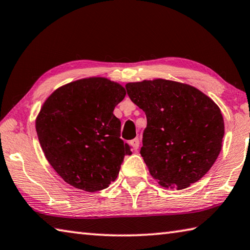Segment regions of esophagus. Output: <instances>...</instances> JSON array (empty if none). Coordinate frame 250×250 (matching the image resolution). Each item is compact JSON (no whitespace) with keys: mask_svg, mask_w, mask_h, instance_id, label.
<instances>
[{"mask_svg":"<svg viewBox=\"0 0 250 250\" xmlns=\"http://www.w3.org/2000/svg\"><path fill=\"white\" fill-rule=\"evenodd\" d=\"M130 144H131V146L133 147V149H135V151H137V149H138L139 146H140V140H139V138L133 139V140L130 142Z\"/></svg>","mask_w":250,"mask_h":250,"instance_id":"34e87169","label":"esophagus"}]
</instances>
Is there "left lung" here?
<instances>
[{
	"label": "left lung",
	"instance_id": "8db88e82",
	"mask_svg": "<svg viewBox=\"0 0 250 250\" xmlns=\"http://www.w3.org/2000/svg\"><path fill=\"white\" fill-rule=\"evenodd\" d=\"M146 115L141 155L162 187L184 189L210 170L222 148L224 120L219 106L193 86L155 79L125 84Z\"/></svg>",
	"mask_w": 250,
	"mask_h": 250
}]
</instances>
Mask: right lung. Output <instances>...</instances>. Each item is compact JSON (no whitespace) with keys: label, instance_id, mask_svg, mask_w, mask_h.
Listing matches in <instances>:
<instances>
[{"label":"right lung","instance_id":"right-lung-1","mask_svg":"<svg viewBox=\"0 0 250 250\" xmlns=\"http://www.w3.org/2000/svg\"><path fill=\"white\" fill-rule=\"evenodd\" d=\"M125 96L124 86L95 76L61 86L43 103L36 131L49 164L65 183L93 192L116 180L125 155L132 153L113 115Z\"/></svg>","mask_w":250,"mask_h":250}]
</instances>
